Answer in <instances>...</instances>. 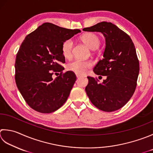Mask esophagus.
Masks as SVG:
<instances>
[{"mask_svg": "<svg viewBox=\"0 0 153 153\" xmlns=\"http://www.w3.org/2000/svg\"><path fill=\"white\" fill-rule=\"evenodd\" d=\"M76 76L77 78H78V77H81V75L79 74H76Z\"/></svg>", "mask_w": 153, "mask_h": 153, "instance_id": "esophagus-1", "label": "esophagus"}]
</instances>
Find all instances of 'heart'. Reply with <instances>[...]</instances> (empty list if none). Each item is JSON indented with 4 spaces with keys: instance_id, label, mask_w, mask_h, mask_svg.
I'll return each instance as SVG.
<instances>
[{
    "instance_id": "obj_1",
    "label": "heart",
    "mask_w": 153,
    "mask_h": 153,
    "mask_svg": "<svg viewBox=\"0 0 153 153\" xmlns=\"http://www.w3.org/2000/svg\"><path fill=\"white\" fill-rule=\"evenodd\" d=\"M83 40L87 46L91 50L97 48L100 45L101 40L100 37L94 33H87L82 37ZM73 41L71 39H68L62 44V53L65 58H70L72 55ZM92 66V62L90 61H84L76 59L68 64V70L72 71L76 74H83Z\"/></svg>"
}]
</instances>
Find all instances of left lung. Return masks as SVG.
Segmentation results:
<instances>
[{"mask_svg": "<svg viewBox=\"0 0 153 153\" xmlns=\"http://www.w3.org/2000/svg\"><path fill=\"white\" fill-rule=\"evenodd\" d=\"M100 32L105 38L103 58L94 68L95 74L105 76L102 83L88 76L86 94L91 102L101 111L112 112L126 104L133 96L139 73V62L132 40L111 22H101L83 29Z\"/></svg>", "mask_w": 153, "mask_h": 153, "instance_id": "1", "label": "left lung"}]
</instances>
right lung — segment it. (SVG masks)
<instances>
[{"label": "right lung", "mask_w": 153, "mask_h": 153, "mask_svg": "<svg viewBox=\"0 0 153 153\" xmlns=\"http://www.w3.org/2000/svg\"><path fill=\"white\" fill-rule=\"evenodd\" d=\"M46 22L26 36L15 60V82L28 105L36 111L50 113L66 101L76 80L72 71L63 73L62 53L65 40L80 32ZM60 72L53 80L52 75Z\"/></svg>", "instance_id": "right-lung-1"}]
</instances>
